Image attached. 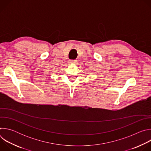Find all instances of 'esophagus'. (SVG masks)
<instances>
[{"label": "esophagus", "instance_id": "esophagus-1", "mask_svg": "<svg viewBox=\"0 0 151 151\" xmlns=\"http://www.w3.org/2000/svg\"><path fill=\"white\" fill-rule=\"evenodd\" d=\"M69 62L72 64H76L78 61L76 60H69Z\"/></svg>", "mask_w": 151, "mask_h": 151}]
</instances>
